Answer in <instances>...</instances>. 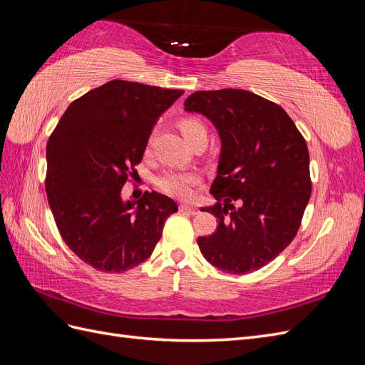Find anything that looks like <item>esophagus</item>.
Wrapping results in <instances>:
<instances>
[{"label":"esophagus","mask_w":365,"mask_h":365,"mask_svg":"<svg viewBox=\"0 0 365 365\" xmlns=\"http://www.w3.org/2000/svg\"><path fill=\"white\" fill-rule=\"evenodd\" d=\"M180 212L189 213V215H196L197 213V208L193 207V205H189V204H181L180 205Z\"/></svg>","instance_id":"1"}]
</instances>
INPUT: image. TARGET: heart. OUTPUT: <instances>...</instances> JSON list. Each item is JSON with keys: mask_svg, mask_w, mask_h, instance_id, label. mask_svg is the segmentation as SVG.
Wrapping results in <instances>:
<instances>
[{"mask_svg": "<svg viewBox=\"0 0 365 365\" xmlns=\"http://www.w3.org/2000/svg\"><path fill=\"white\" fill-rule=\"evenodd\" d=\"M184 138L193 145V143L207 137V129L202 121L195 117H182L176 123ZM149 152V146L146 148V153ZM201 182V176L196 172H184V170H168L161 173L155 180L157 189L165 195L178 197V200H189L193 193V187Z\"/></svg>", "mask_w": 365, "mask_h": 365, "instance_id": "1", "label": "heart"}]
</instances>
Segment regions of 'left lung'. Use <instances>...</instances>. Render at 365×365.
Returning <instances> with one entry per match:
<instances>
[{"instance_id":"1","label":"left lung","mask_w":365,"mask_h":365,"mask_svg":"<svg viewBox=\"0 0 365 365\" xmlns=\"http://www.w3.org/2000/svg\"><path fill=\"white\" fill-rule=\"evenodd\" d=\"M185 111L213 121L222 140L213 235L197 237L204 259L230 274H248L294 240L312 192L309 150L284 109L245 90L196 91Z\"/></svg>"}]
</instances>
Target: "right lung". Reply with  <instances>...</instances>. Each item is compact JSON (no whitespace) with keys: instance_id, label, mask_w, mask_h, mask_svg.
<instances>
[{"instance_id":"add662e5","label":"right lung","mask_w":365,"mask_h":365,"mask_svg":"<svg viewBox=\"0 0 365 365\" xmlns=\"http://www.w3.org/2000/svg\"><path fill=\"white\" fill-rule=\"evenodd\" d=\"M182 90L111 81L76 98L47 143L46 192L62 240L97 271L125 272L150 257L170 197L145 192L123 202L137 180L150 130Z\"/></svg>"}]
</instances>
